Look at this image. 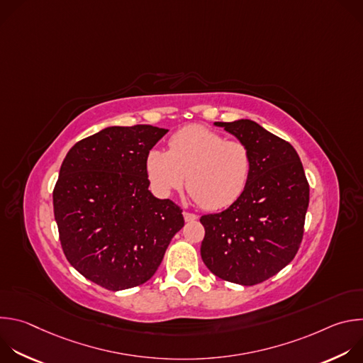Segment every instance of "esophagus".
Wrapping results in <instances>:
<instances>
[{
	"mask_svg": "<svg viewBox=\"0 0 363 363\" xmlns=\"http://www.w3.org/2000/svg\"><path fill=\"white\" fill-rule=\"evenodd\" d=\"M184 218H185V221H195L198 218V216H195L192 213H188V211H184Z\"/></svg>",
	"mask_w": 363,
	"mask_h": 363,
	"instance_id": "1",
	"label": "esophagus"
}]
</instances>
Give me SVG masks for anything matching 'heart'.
I'll use <instances>...</instances> for the list:
<instances>
[{
  "instance_id": "1",
  "label": "heart",
  "mask_w": 363,
  "mask_h": 363,
  "mask_svg": "<svg viewBox=\"0 0 363 363\" xmlns=\"http://www.w3.org/2000/svg\"><path fill=\"white\" fill-rule=\"evenodd\" d=\"M169 150L150 149L145 169L155 194L168 196L184 186L205 210H223L244 194L252 169L250 147L201 125L169 138Z\"/></svg>"
}]
</instances>
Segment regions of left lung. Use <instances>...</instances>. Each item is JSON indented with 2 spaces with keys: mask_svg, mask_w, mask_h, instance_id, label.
Instances as JSON below:
<instances>
[{
  "mask_svg": "<svg viewBox=\"0 0 363 363\" xmlns=\"http://www.w3.org/2000/svg\"><path fill=\"white\" fill-rule=\"evenodd\" d=\"M251 152L244 194L218 214L201 217V257L217 277L254 286L277 274L297 252L308 206V182L296 149L258 123L216 122Z\"/></svg>",
  "mask_w": 363,
  "mask_h": 363,
  "instance_id": "1",
  "label": "left lung"
}]
</instances>
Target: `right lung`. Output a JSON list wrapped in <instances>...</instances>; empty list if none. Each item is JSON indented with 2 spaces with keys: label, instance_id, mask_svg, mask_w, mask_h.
I'll list each match as a JSON object with an SVG mask.
<instances>
[{
  "label": "right lung",
  "instance_id": "add662e5",
  "mask_svg": "<svg viewBox=\"0 0 363 363\" xmlns=\"http://www.w3.org/2000/svg\"><path fill=\"white\" fill-rule=\"evenodd\" d=\"M168 129L111 126L66 155L53 191L55 218L69 263L112 291L136 287L158 270L182 210L152 195L146 153Z\"/></svg>",
  "mask_w": 363,
  "mask_h": 363
}]
</instances>
